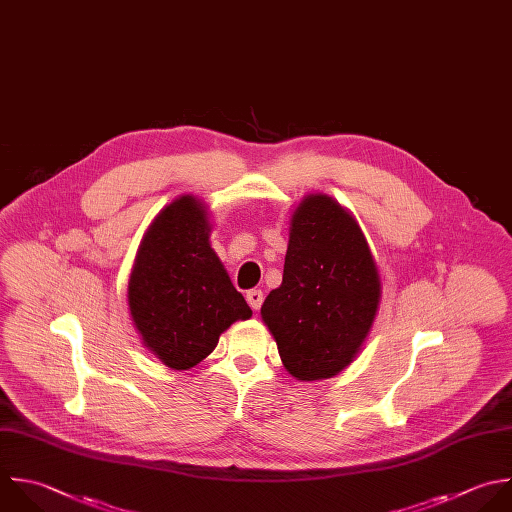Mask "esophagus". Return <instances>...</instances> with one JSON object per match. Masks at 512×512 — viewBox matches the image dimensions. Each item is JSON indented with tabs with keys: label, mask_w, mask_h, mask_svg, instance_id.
<instances>
[{
	"label": "esophagus",
	"mask_w": 512,
	"mask_h": 512,
	"mask_svg": "<svg viewBox=\"0 0 512 512\" xmlns=\"http://www.w3.org/2000/svg\"><path fill=\"white\" fill-rule=\"evenodd\" d=\"M246 300H248V304H250L252 310H260V306H262V302H264V294H262L260 290H248V292H246Z\"/></svg>",
	"instance_id": "obj_1"
}]
</instances>
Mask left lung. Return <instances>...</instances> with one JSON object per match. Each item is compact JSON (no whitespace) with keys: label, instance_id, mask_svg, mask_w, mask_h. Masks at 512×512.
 I'll return each mask as SVG.
<instances>
[{"label":"left lung","instance_id":"1","mask_svg":"<svg viewBox=\"0 0 512 512\" xmlns=\"http://www.w3.org/2000/svg\"><path fill=\"white\" fill-rule=\"evenodd\" d=\"M380 300V272L356 218L328 194L304 196L290 214L282 284L260 310L288 374L312 382L350 366Z\"/></svg>","mask_w":512,"mask_h":512}]
</instances>
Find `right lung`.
I'll return each mask as SVG.
<instances>
[{"mask_svg": "<svg viewBox=\"0 0 512 512\" xmlns=\"http://www.w3.org/2000/svg\"><path fill=\"white\" fill-rule=\"evenodd\" d=\"M212 218L194 194L148 226L128 278V310L144 348L172 370L200 364L234 322L252 316L210 244Z\"/></svg>", "mask_w": 512, "mask_h": 512, "instance_id": "obj_1", "label": "right lung"}]
</instances>
